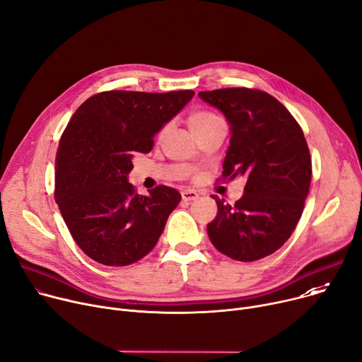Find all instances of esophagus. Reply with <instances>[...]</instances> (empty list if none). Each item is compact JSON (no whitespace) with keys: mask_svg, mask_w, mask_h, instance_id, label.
<instances>
[{"mask_svg":"<svg viewBox=\"0 0 362 362\" xmlns=\"http://www.w3.org/2000/svg\"><path fill=\"white\" fill-rule=\"evenodd\" d=\"M181 196H182L184 202H192V200L199 199V192L196 189H184L181 192Z\"/></svg>","mask_w":362,"mask_h":362,"instance_id":"1","label":"esophagus"}]
</instances>
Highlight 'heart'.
Listing matches in <instances>:
<instances>
[{"mask_svg": "<svg viewBox=\"0 0 362 362\" xmlns=\"http://www.w3.org/2000/svg\"><path fill=\"white\" fill-rule=\"evenodd\" d=\"M217 122H221V120L216 115L209 113V111H196V113H192L188 117V126L194 134L207 129L209 126Z\"/></svg>", "mask_w": 362, "mask_h": 362, "instance_id": "1", "label": "heart"}]
</instances>
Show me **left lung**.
Here are the masks:
<instances>
[{"label": "left lung", "instance_id": "1", "mask_svg": "<svg viewBox=\"0 0 362 362\" xmlns=\"http://www.w3.org/2000/svg\"><path fill=\"white\" fill-rule=\"evenodd\" d=\"M199 97L229 123L223 178H246L233 206L213 197L217 214L207 225L209 238L236 261L268 257L291 236L309 194L312 160L303 130L280 101L259 90L200 91Z\"/></svg>", "mask_w": 362, "mask_h": 362}]
</instances>
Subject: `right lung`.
<instances>
[{
	"instance_id": "1",
	"label": "right lung",
	"mask_w": 362,
	"mask_h": 362,
	"mask_svg": "<svg viewBox=\"0 0 362 362\" xmlns=\"http://www.w3.org/2000/svg\"><path fill=\"white\" fill-rule=\"evenodd\" d=\"M194 91H107L82 103L71 117L54 160V200L76 245L91 259L124 267L156 245L181 202L171 187L136 194L127 177L137 152L173 120Z\"/></svg>"
}]
</instances>
